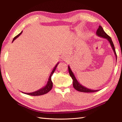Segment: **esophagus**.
I'll use <instances>...</instances> for the list:
<instances>
[{
	"label": "esophagus",
	"instance_id": "esophagus-1",
	"mask_svg": "<svg viewBox=\"0 0 122 122\" xmlns=\"http://www.w3.org/2000/svg\"><path fill=\"white\" fill-rule=\"evenodd\" d=\"M62 58H63V60H64V61H67V57H66V56H64V57H62Z\"/></svg>",
	"mask_w": 122,
	"mask_h": 122
}]
</instances>
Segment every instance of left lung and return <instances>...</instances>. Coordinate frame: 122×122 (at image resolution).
Returning a JSON list of instances; mask_svg holds the SVG:
<instances>
[{"instance_id": "obj_1", "label": "left lung", "mask_w": 122, "mask_h": 122, "mask_svg": "<svg viewBox=\"0 0 122 122\" xmlns=\"http://www.w3.org/2000/svg\"><path fill=\"white\" fill-rule=\"evenodd\" d=\"M96 35L99 36V37H101L102 38H104L107 40L108 41V42H109L110 45H111L112 49L113 51L114 55H116V61L117 59V54L116 52V50H115V48H114V46L113 45V43L112 41V40L111 39V38L110 36L107 35L105 32L103 30V29L102 28V27H101V26H99L98 29H97V30L96 31ZM68 70H69V74L70 76L71 77V78L73 79V86L74 88H75V90H76L77 91H78L79 92H84V93H93V92H97L98 91H99L100 90H91V89H89V88H86L85 86H82V84H81L76 79V77L74 74V73H73V72L72 71L71 69H70V66H68Z\"/></svg>"}]
</instances>
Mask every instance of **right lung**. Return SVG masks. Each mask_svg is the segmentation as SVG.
Returning a JSON list of instances; mask_svg holds the SVG:
<instances>
[{
	"mask_svg": "<svg viewBox=\"0 0 122 122\" xmlns=\"http://www.w3.org/2000/svg\"><path fill=\"white\" fill-rule=\"evenodd\" d=\"M22 33V31L20 34L19 35H18L17 36H16L15 37L13 40V42L16 39H17L18 36H19ZM59 64V62H58V63L56 65V66H55L54 68H53V70L52 71V72H51L50 75L49 76V77L48 78V80L47 81V83L46 84V86L43 87V88H40V90L36 91H35L34 92H32V93H23L24 94H27V95H31V96H40V95H44L45 94H47V93H48V92L52 89V86H53V83H52V80H51V76H52V74H53V73L54 72L55 70H56V68L57 67V66L58 65V64Z\"/></svg>",
	"mask_w": 122,
	"mask_h": 122,
	"instance_id": "obj_1",
	"label": "right lung"
}]
</instances>
